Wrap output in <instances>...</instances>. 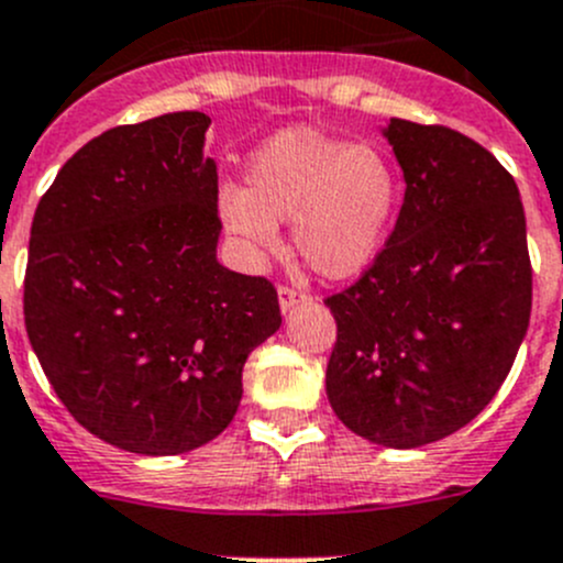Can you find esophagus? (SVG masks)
Segmentation results:
<instances>
[{
    "mask_svg": "<svg viewBox=\"0 0 563 563\" xmlns=\"http://www.w3.org/2000/svg\"><path fill=\"white\" fill-rule=\"evenodd\" d=\"M300 298H303V292H298V289H292V287H279V306H282V311L292 309V306L298 303Z\"/></svg>",
    "mask_w": 563,
    "mask_h": 563,
    "instance_id": "34e87169",
    "label": "esophagus"
}]
</instances>
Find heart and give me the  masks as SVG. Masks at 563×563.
Masks as SVG:
<instances>
[{
    "instance_id": "1",
    "label": "heart",
    "mask_w": 563,
    "mask_h": 563,
    "mask_svg": "<svg viewBox=\"0 0 563 563\" xmlns=\"http://www.w3.org/2000/svg\"><path fill=\"white\" fill-rule=\"evenodd\" d=\"M246 180V191H221L227 230L254 252H274L276 221H292L295 252L325 279H350L377 257L402 194L380 147L317 128H289L263 144Z\"/></svg>"
}]
</instances>
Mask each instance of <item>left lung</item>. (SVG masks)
<instances>
[{
    "label": "left lung",
    "mask_w": 563,
    "mask_h": 563,
    "mask_svg": "<svg viewBox=\"0 0 563 563\" xmlns=\"http://www.w3.org/2000/svg\"><path fill=\"white\" fill-rule=\"evenodd\" d=\"M383 133L402 210L361 279L325 298V391L355 435L416 449L476 419L506 380L531 317V260L517 183L489 150L397 117Z\"/></svg>",
    "instance_id": "left-lung-1"
}]
</instances>
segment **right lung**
I'll return each instance as SVG.
<instances>
[{"mask_svg": "<svg viewBox=\"0 0 563 563\" xmlns=\"http://www.w3.org/2000/svg\"><path fill=\"white\" fill-rule=\"evenodd\" d=\"M208 125L202 111H175L100 133L65 161L32 219V350L68 413L133 454L221 435L249 353L282 325L274 284L216 260Z\"/></svg>", "mask_w": 563, "mask_h": 563, "instance_id": "obj_1", "label": "right lung"}]
</instances>
